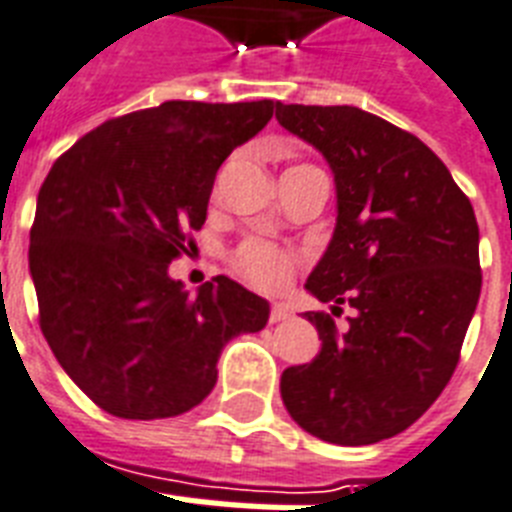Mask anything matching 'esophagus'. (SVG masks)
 I'll return each mask as SVG.
<instances>
[{
    "label": "esophagus",
    "mask_w": 512,
    "mask_h": 512,
    "mask_svg": "<svg viewBox=\"0 0 512 512\" xmlns=\"http://www.w3.org/2000/svg\"><path fill=\"white\" fill-rule=\"evenodd\" d=\"M292 315V307L284 305V302H273L270 305V323H281Z\"/></svg>",
    "instance_id": "1"
}]
</instances>
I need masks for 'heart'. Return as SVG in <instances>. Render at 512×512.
I'll use <instances>...</instances> for the list:
<instances>
[{"label": "heart", "mask_w": 512, "mask_h": 512, "mask_svg": "<svg viewBox=\"0 0 512 512\" xmlns=\"http://www.w3.org/2000/svg\"><path fill=\"white\" fill-rule=\"evenodd\" d=\"M234 265L249 284L265 292H276L286 286L294 273V257L263 239H249L236 249Z\"/></svg>", "instance_id": "1"}]
</instances>
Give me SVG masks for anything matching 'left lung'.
Returning a JSON list of instances; mask_svg holds the SVG:
<instances>
[{
  "instance_id": "left-lung-1",
  "label": "left lung",
  "mask_w": 512,
  "mask_h": 512,
  "mask_svg": "<svg viewBox=\"0 0 512 512\" xmlns=\"http://www.w3.org/2000/svg\"><path fill=\"white\" fill-rule=\"evenodd\" d=\"M276 120L334 173L336 226L305 289L355 313H305L321 352L281 376L294 421L360 447L413 426L442 394L481 294L479 223L418 136L360 107L281 105Z\"/></svg>"
}]
</instances>
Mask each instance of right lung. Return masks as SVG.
<instances>
[{
    "label": "right lung",
    "mask_w": 512,
    "mask_h": 512,
    "mask_svg": "<svg viewBox=\"0 0 512 512\" xmlns=\"http://www.w3.org/2000/svg\"><path fill=\"white\" fill-rule=\"evenodd\" d=\"M273 107L162 102L81 136L44 178L28 249L41 331L110 415L186 413L213 392L223 347L268 323V299L226 276L189 294L168 265L205 223L223 160Z\"/></svg>",
    "instance_id": "obj_1"
}]
</instances>
